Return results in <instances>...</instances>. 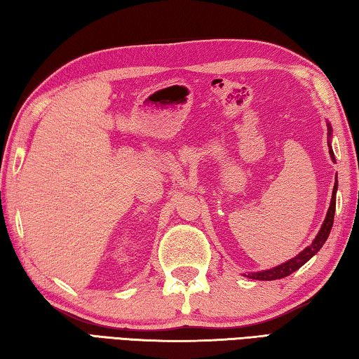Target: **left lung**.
Returning <instances> with one entry per match:
<instances>
[{"label": "left lung", "mask_w": 359, "mask_h": 359, "mask_svg": "<svg viewBox=\"0 0 359 359\" xmlns=\"http://www.w3.org/2000/svg\"><path fill=\"white\" fill-rule=\"evenodd\" d=\"M326 125H327V145H330V155H331V160L336 163V156H334V151H332V147L330 144V139L332 137V128H331L330 121H326ZM336 193H337V175H336V182H334L330 209H327L325 222H323V224H321V228L317 233V236H315V239L312 241L311 245H307L301 253H297L294 258L285 261V263H282V264L271 267V269H266V271L248 272V274H244V276L247 278H253V280H278V278H283L290 274H293L294 271L299 269L301 266H304L309 259L315 257V255L318 253L320 248L323 247V244L327 239V236H330V233H331V228L334 223V212H336Z\"/></svg>", "instance_id": "8db88e82"}]
</instances>
